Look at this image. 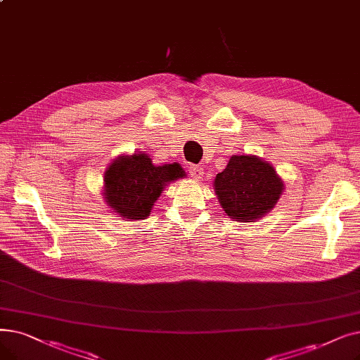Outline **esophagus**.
Returning a JSON list of instances; mask_svg holds the SVG:
<instances>
[{"instance_id": "1", "label": "esophagus", "mask_w": 360, "mask_h": 360, "mask_svg": "<svg viewBox=\"0 0 360 360\" xmlns=\"http://www.w3.org/2000/svg\"><path fill=\"white\" fill-rule=\"evenodd\" d=\"M188 169H190V174L194 179H201L202 174H205V172H202V167L197 166V165H191Z\"/></svg>"}]
</instances>
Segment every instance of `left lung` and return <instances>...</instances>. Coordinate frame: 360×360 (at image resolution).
I'll use <instances>...</instances> for the list:
<instances>
[{
    "instance_id": "8db88e82",
    "label": "left lung",
    "mask_w": 360,
    "mask_h": 360,
    "mask_svg": "<svg viewBox=\"0 0 360 360\" xmlns=\"http://www.w3.org/2000/svg\"><path fill=\"white\" fill-rule=\"evenodd\" d=\"M213 186L225 213L241 222H256L269 213L284 191L275 169L256 155H232Z\"/></svg>"
}]
</instances>
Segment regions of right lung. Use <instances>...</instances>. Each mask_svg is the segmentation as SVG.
Here are the masks:
<instances>
[{"mask_svg": "<svg viewBox=\"0 0 360 360\" xmlns=\"http://www.w3.org/2000/svg\"><path fill=\"white\" fill-rule=\"evenodd\" d=\"M184 176L181 165L155 166L141 151L119 155L104 174V198L123 219H146L165 186Z\"/></svg>", "mask_w": 360, "mask_h": 360, "instance_id": "right-lung-1", "label": "right lung"}]
</instances>
